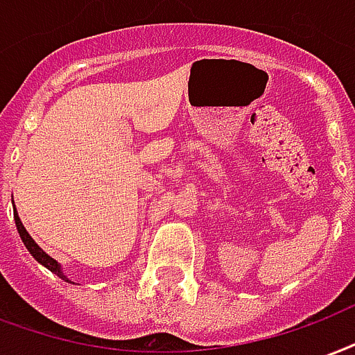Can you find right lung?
Listing matches in <instances>:
<instances>
[{
  "label": "right lung",
  "instance_id": "add662e5",
  "mask_svg": "<svg viewBox=\"0 0 355 355\" xmlns=\"http://www.w3.org/2000/svg\"><path fill=\"white\" fill-rule=\"evenodd\" d=\"M15 222H17V230H18V233H20V239H22V243L26 244V248L30 250L31 256L37 259L39 263L44 265L49 271H52L54 275H58V277L62 278V280H65V282H69V280H67V277H65L64 272H62V267L58 265L56 259H52L51 256L46 254V252L41 250V248L37 246V243H35V241L30 237V233L26 231V227H24L22 222H20V218H18V212H15Z\"/></svg>",
  "mask_w": 355,
  "mask_h": 355
}]
</instances>
